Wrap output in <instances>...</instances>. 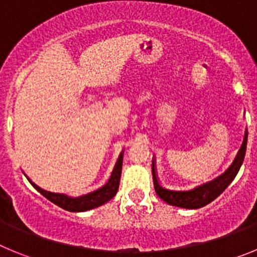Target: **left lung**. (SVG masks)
<instances>
[{"label":"left lung","instance_id":"left-lung-1","mask_svg":"<svg viewBox=\"0 0 257 257\" xmlns=\"http://www.w3.org/2000/svg\"><path fill=\"white\" fill-rule=\"evenodd\" d=\"M247 136H248V133L246 130L243 143H242V147L238 151L235 160L233 161L230 167L224 174L220 175L219 178L213 179V180L208 181L206 184H202V185L192 190H170L163 188L160 181H158V176H157L156 171V160H153V162H152V174H153L154 189H156L158 197L163 199L166 203L181 208H201L211 203L213 199L217 198L228 188L229 184L234 180V178L237 176L240 166L243 163L244 154H246Z\"/></svg>","mask_w":257,"mask_h":257}]
</instances>
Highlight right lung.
I'll use <instances>...</instances> for the list:
<instances>
[{"mask_svg": "<svg viewBox=\"0 0 257 257\" xmlns=\"http://www.w3.org/2000/svg\"><path fill=\"white\" fill-rule=\"evenodd\" d=\"M122 161H123V152L119 154L118 157L117 163H115L114 169H113L112 175H110V179L108 180V183L104 185V187L99 188L97 190H94L91 193H87V194H83V196L79 197H70L67 194H63V193H52L47 192V190L42 189L38 185H36L31 179L27 176L29 183L33 185V188L38 190V192L42 194L44 197H46L49 201H51L52 203H55L59 207L64 208V210L70 211V212H83V211L92 210V208H96L99 206L104 205L108 201L113 198V197L117 194L118 187H119V179H121V172H122Z\"/></svg>", "mask_w": 257, "mask_h": 257, "instance_id": "add662e5", "label": "right lung"}]
</instances>
